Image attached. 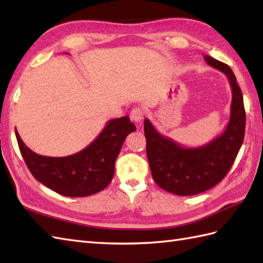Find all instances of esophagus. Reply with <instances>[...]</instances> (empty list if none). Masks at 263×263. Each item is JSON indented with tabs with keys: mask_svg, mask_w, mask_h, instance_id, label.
<instances>
[{
	"mask_svg": "<svg viewBox=\"0 0 263 263\" xmlns=\"http://www.w3.org/2000/svg\"><path fill=\"white\" fill-rule=\"evenodd\" d=\"M130 119L137 123V124H140L143 119V111L140 108H133L130 113Z\"/></svg>",
	"mask_w": 263,
	"mask_h": 263,
	"instance_id": "obj_1",
	"label": "esophagus"
}]
</instances>
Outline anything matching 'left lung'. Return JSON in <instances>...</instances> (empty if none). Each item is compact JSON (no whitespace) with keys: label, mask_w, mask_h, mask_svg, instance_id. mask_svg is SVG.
<instances>
[{"label":"left lung","mask_w":263,"mask_h":263,"mask_svg":"<svg viewBox=\"0 0 263 263\" xmlns=\"http://www.w3.org/2000/svg\"><path fill=\"white\" fill-rule=\"evenodd\" d=\"M205 62L221 71L232 89L231 117L225 131L204 146L186 148L161 135L148 119L144 120L147 157L154 181L176 195H194L217 185L235 160L245 132L243 95L230 66L209 55Z\"/></svg>","instance_id":"obj_1"}]
</instances>
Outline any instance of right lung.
Wrapping results in <instances>:
<instances>
[{
    "label": "right lung",
    "mask_w": 263,
    "mask_h": 263,
    "mask_svg": "<svg viewBox=\"0 0 263 263\" xmlns=\"http://www.w3.org/2000/svg\"><path fill=\"white\" fill-rule=\"evenodd\" d=\"M133 131L136 125L128 116L109 120L88 147L66 157L33 153L21 140L16 128L15 137L25 163L38 182L65 197H88L110 183L123 142Z\"/></svg>",
    "instance_id": "right-lung-1"
}]
</instances>
